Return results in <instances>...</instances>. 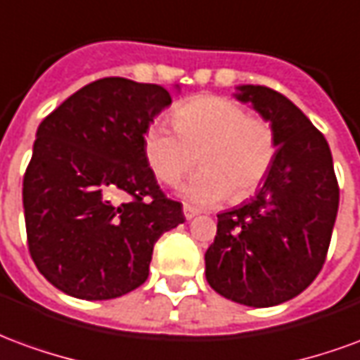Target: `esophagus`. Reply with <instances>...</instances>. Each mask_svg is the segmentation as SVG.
<instances>
[{
  "label": "esophagus",
  "instance_id": "esophagus-1",
  "mask_svg": "<svg viewBox=\"0 0 360 360\" xmlns=\"http://www.w3.org/2000/svg\"><path fill=\"white\" fill-rule=\"evenodd\" d=\"M183 214H185V219H193L198 216V212H196L195 208H191V206H185V208H183Z\"/></svg>",
  "mask_w": 360,
  "mask_h": 360
}]
</instances>
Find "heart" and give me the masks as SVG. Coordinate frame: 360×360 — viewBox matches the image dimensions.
Segmentation results:
<instances>
[{"label": "heart", "mask_w": 360, "mask_h": 360, "mask_svg": "<svg viewBox=\"0 0 360 360\" xmlns=\"http://www.w3.org/2000/svg\"><path fill=\"white\" fill-rule=\"evenodd\" d=\"M173 127L152 123L142 150L150 169L165 185H175L195 165L200 172L181 187V196L196 206H214L231 195L255 193L276 160V134L270 123L249 117L224 96H196L173 111Z\"/></svg>", "instance_id": "heart-1"}]
</instances>
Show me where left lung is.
I'll list each match as a JSON object with an SVG mask.
<instances>
[{
    "instance_id": "left-lung-1",
    "label": "left lung",
    "mask_w": 360,
    "mask_h": 360,
    "mask_svg": "<svg viewBox=\"0 0 360 360\" xmlns=\"http://www.w3.org/2000/svg\"><path fill=\"white\" fill-rule=\"evenodd\" d=\"M276 134V160L255 198L218 214L206 279L229 301L266 309L302 293L322 270L340 206L324 134L289 98L268 86H235Z\"/></svg>"
}]
</instances>
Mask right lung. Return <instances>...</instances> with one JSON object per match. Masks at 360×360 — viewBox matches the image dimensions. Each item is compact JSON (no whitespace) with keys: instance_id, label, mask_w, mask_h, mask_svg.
Here are the masks:
<instances>
[{"instance_id":"1","label":"right lung","mask_w":360,"mask_h":360,"mask_svg":"<svg viewBox=\"0 0 360 360\" xmlns=\"http://www.w3.org/2000/svg\"><path fill=\"white\" fill-rule=\"evenodd\" d=\"M167 105L164 86L111 77L77 90L38 127L25 224L36 268L59 291L84 301L133 291L148 278L158 239L185 221L142 150Z\"/></svg>"}]
</instances>
